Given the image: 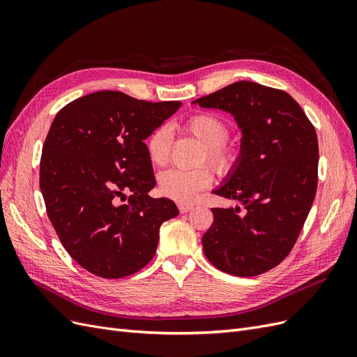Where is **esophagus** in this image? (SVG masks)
I'll use <instances>...</instances> for the list:
<instances>
[{
  "instance_id": "esophagus-1",
  "label": "esophagus",
  "mask_w": 357,
  "mask_h": 357,
  "mask_svg": "<svg viewBox=\"0 0 357 357\" xmlns=\"http://www.w3.org/2000/svg\"><path fill=\"white\" fill-rule=\"evenodd\" d=\"M178 208H179L181 213H188L192 209V206L191 204H185V203H179Z\"/></svg>"
}]
</instances>
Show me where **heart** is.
<instances>
[{"label": "heart", "instance_id": "heart-1", "mask_svg": "<svg viewBox=\"0 0 357 357\" xmlns=\"http://www.w3.org/2000/svg\"><path fill=\"white\" fill-rule=\"evenodd\" d=\"M183 130L203 145V160H208L209 165L221 172L228 170L234 165L236 151L224 144L229 129L221 117L209 112L195 114L183 124ZM172 144H174V136L165 124L148 136L146 151L153 165L165 166L169 162ZM212 181V172L206 167L194 170L169 169L158 176V187L166 197L181 203H190L202 190L208 188Z\"/></svg>", "mask_w": 357, "mask_h": 357}]
</instances>
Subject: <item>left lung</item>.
Wrapping results in <instances>:
<instances>
[{"instance_id":"obj_1","label":"left lung","mask_w":357,"mask_h":357,"mask_svg":"<svg viewBox=\"0 0 357 357\" xmlns=\"http://www.w3.org/2000/svg\"><path fill=\"white\" fill-rule=\"evenodd\" d=\"M192 105L228 112L241 132L236 162L213 190L238 204L212 209L213 224L202 238L204 255L227 274L266 273L289 254L312 209L316 130L291 95L252 82L233 83Z\"/></svg>"}]
</instances>
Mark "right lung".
Here are the masks:
<instances>
[{
  "instance_id": "obj_1",
  "label": "right lung",
  "mask_w": 357,
  "mask_h": 357,
  "mask_svg": "<svg viewBox=\"0 0 357 357\" xmlns=\"http://www.w3.org/2000/svg\"><path fill=\"white\" fill-rule=\"evenodd\" d=\"M181 107L102 90L56 114L43 146L41 194L68 254L99 278L144 268L160 227L179 215L172 200L148 195L155 179L144 141Z\"/></svg>"
}]
</instances>
